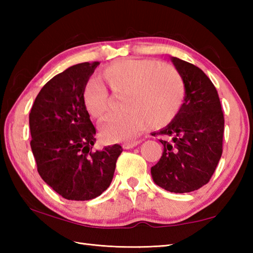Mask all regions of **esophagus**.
Listing matches in <instances>:
<instances>
[{"label": "esophagus", "mask_w": 253, "mask_h": 253, "mask_svg": "<svg viewBox=\"0 0 253 253\" xmlns=\"http://www.w3.org/2000/svg\"><path fill=\"white\" fill-rule=\"evenodd\" d=\"M140 142H141L140 140H139V141H133V142H125V143L123 144V147H124V149H131V148L137 147Z\"/></svg>", "instance_id": "obj_1"}]
</instances>
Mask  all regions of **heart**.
I'll use <instances>...</instances> for the list:
<instances>
[{"instance_id":"heart-1","label":"heart","mask_w":253,"mask_h":253,"mask_svg":"<svg viewBox=\"0 0 253 253\" xmlns=\"http://www.w3.org/2000/svg\"><path fill=\"white\" fill-rule=\"evenodd\" d=\"M102 79L116 95H123L125 111L110 117L101 127L107 142L130 140L148 124L164 127L178 114L185 95L180 74L169 64L149 60H122L102 72ZM83 100L85 110L96 120L110 113V96L95 80L84 85Z\"/></svg>"}]
</instances>
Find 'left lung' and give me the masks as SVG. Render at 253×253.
<instances>
[{"label":"left lung","instance_id":"1","mask_svg":"<svg viewBox=\"0 0 253 253\" xmlns=\"http://www.w3.org/2000/svg\"><path fill=\"white\" fill-rule=\"evenodd\" d=\"M184 80L185 98L178 114L158 135L163 154L151 168L155 184L185 193L207 185L223 152L224 114L217 91L200 68L170 57ZM154 133V135H155Z\"/></svg>","mask_w":253,"mask_h":253}]
</instances>
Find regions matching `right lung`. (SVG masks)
<instances>
[{
  "label": "right lung",
  "mask_w": 253,
  "mask_h": 253,
  "mask_svg": "<svg viewBox=\"0 0 253 253\" xmlns=\"http://www.w3.org/2000/svg\"><path fill=\"white\" fill-rule=\"evenodd\" d=\"M99 62L80 63L49 80L29 114L30 146L38 173L67 200L99 197L113 179L120 144L92 151L95 128L83 93Z\"/></svg>",
  "instance_id": "add662e5"
}]
</instances>
